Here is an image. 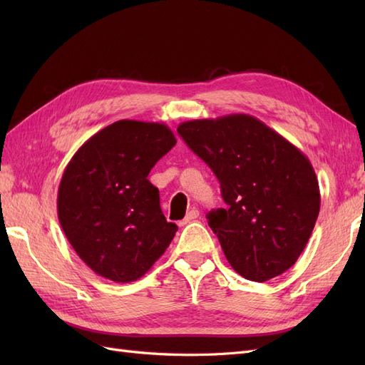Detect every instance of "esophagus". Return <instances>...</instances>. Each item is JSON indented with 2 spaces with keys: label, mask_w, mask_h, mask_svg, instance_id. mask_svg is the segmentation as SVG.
Instances as JSON below:
<instances>
[{
  "label": "esophagus",
  "mask_w": 365,
  "mask_h": 365,
  "mask_svg": "<svg viewBox=\"0 0 365 365\" xmlns=\"http://www.w3.org/2000/svg\"><path fill=\"white\" fill-rule=\"evenodd\" d=\"M197 216H200V212H197V210L196 208H192L190 210V212L189 213H187V216L181 220V222H180V227H184L185 224H189V222H192V220H195Z\"/></svg>",
  "instance_id": "1"
}]
</instances>
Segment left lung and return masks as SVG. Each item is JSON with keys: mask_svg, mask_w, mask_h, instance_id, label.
Masks as SVG:
<instances>
[{"mask_svg": "<svg viewBox=\"0 0 365 365\" xmlns=\"http://www.w3.org/2000/svg\"><path fill=\"white\" fill-rule=\"evenodd\" d=\"M180 135L220 182L228 208L207 215L228 263L267 282L300 257L319 213V187L304 153L248 114L184 121Z\"/></svg>", "mask_w": 365, "mask_h": 365, "instance_id": "8db88e82", "label": "left lung"}]
</instances>
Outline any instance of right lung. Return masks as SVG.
I'll list each match as a JSON object with an SVG mask.
<instances>
[{
  "instance_id": "1",
  "label": "right lung",
  "mask_w": 365,
  "mask_h": 365,
  "mask_svg": "<svg viewBox=\"0 0 365 365\" xmlns=\"http://www.w3.org/2000/svg\"><path fill=\"white\" fill-rule=\"evenodd\" d=\"M175 145L164 123L118 120L86 140L65 168L59 222L101 277L135 282L170 245L178 227L165 220L148 175Z\"/></svg>"
}]
</instances>
